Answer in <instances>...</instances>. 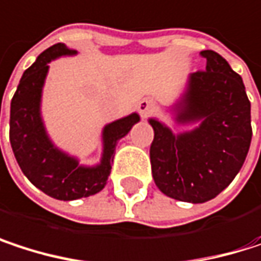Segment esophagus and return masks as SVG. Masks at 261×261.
<instances>
[{"mask_svg": "<svg viewBox=\"0 0 261 261\" xmlns=\"http://www.w3.org/2000/svg\"><path fill=\"white\" fill-rule=\"evenodd\" d=\"M155 102L152 101V99H149V98H143L142 101H139V104H137V110H139V113L143 116V118H146V116H149V115H152L154 112H155Z\"/></svg>", "mask_w": 261, "mask_h": 261, "instance_id": "1", "label": "esophagus"}]
</instances>
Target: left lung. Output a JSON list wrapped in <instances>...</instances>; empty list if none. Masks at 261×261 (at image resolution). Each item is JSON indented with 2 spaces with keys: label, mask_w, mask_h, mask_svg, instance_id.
Returning <instances> with one entry per match:
<instances>
[{
  "label": "left lung",
  "mask_w": 261,
  "mask_h": 261,
  "mask_svg": "<svg viewBox=\"0 0 261 261\" xmlns=\"http://www.w3.org/2000/svg\"><path fill=\"white\" fill-rule=\"evenodd\" d=\"M205 71L187 77L180 98L169 107L174 133L155 118L149 157L155 186L169 198L201 204L216 198L239 174L251 145V102L242 77L212 49L201 53Z\"/></svg>",
  "instance_id": "8db88e82"
}]
</instances>
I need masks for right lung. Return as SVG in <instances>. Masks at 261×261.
Wrapping results in <instances>:
<instances>
[{
    "instance_id": "obj_1",
    "label": "right lung",
    "mask_w": 261,
    "mask_h": 261,
    "mask_svg": "<svg viewBox=\"0 0 261 261\" xmlns=\"http://www.w3.org/2000/svg\"><path fill=\"white\" fill-rule=\"evenodd\" d=\"M77 56L65 43L45 49L27 69L10 104V145L27 178L51 198L72 201L101 192L109 180L118 142L140 116L134 112L102 128V152L98 165H80L77 157L56 146L42 118V93L49 66L56 59Z\"/></svg>"
}]
</instances>
